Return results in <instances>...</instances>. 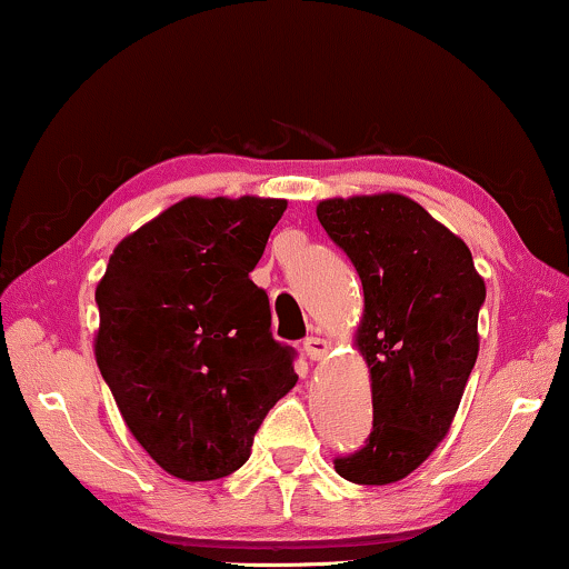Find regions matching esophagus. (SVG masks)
Instances as JSON below:
<instances>
[{
	"mask_svg": "<svg viewBox=\"0 0 569 569\" xmlns=\"http://www.w3.org/2000/svg\"><path fill=\"white\" fill-rule=\"evenodd\" d=\"M329 349H331V345L321 337H306V339H302V352H306L310 360H326Z\"/></svg>",
	"mask_w": 569,
	"mask_h": 569,
	"instance_id": "34e87169",
	"label": "esophagus"
}]
</instances>
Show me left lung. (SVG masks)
I'll list each match as a JSON object with an SVG mask.
<instances>
[{"label":"left lung","instance_id":"obj_1","mask_svg":"<svg viewBox=\"0 0 569 569\" xmlns=\"http://www.w3.org/2000/svg\"><path fill=\"white\" fill-rule=\"evenodd\" d=\"M318 220L360 274L357 345L372 380V430L333 469L355 485H391L453 422L479 352L485 279L469 246L401 193L321 201Z\"/></svg>","mask_w":569,"mask_h":569}]
</instances>
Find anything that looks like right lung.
Listing matches in <instances>:
<instances>
[{
	"mask_svg": "<svg viewBox=\"0 0 569 569\" xmlns=\"http://www.w3.org/2000/svg\"><path fill=\"white\" fill-rule=\"evenodd\" d=\"M284 199H183L121 240L96 290L100 376L168 473L222 479L298 383L251 271Z\"/></svg>",
	"mask_w": 569,
	"mask_h": 569,
	"instance_id": "add662e5",
	"label": "right lung"
}]
</instances>
